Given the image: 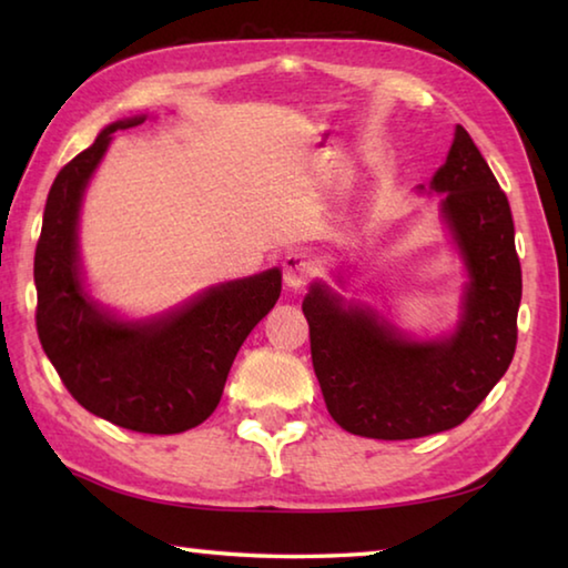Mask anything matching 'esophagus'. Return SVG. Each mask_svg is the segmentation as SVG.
I'll use <instances>...</instances> for the list:
<instances>
[{
  "instance_id": "34e87169",
  "label": "esophagus",
  "mask_w": 568,
  "mask_h": 568,
  "mask_svg": "<svg viewBox=\"0 0 568 568\" xmlns=\"http://www.w3.org/2000/svg\"><path fill=\"white\" fill-rule=\"evenodd\" d=\"M315 273V265L311 261V255H305L303 250H291L283 257V277L287 287H303L307 281H311Z\"/></svg>"
}]
</instances>
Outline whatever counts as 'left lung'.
Instances as JSON below:
<instances>
[{
    "label": "left lung",
    "instance_id": "left-lung-1",
    "mask_svg": "<svg viewBox=\"0 0 568 568\" xmlns=\"http://www.w3.org/2000/svg\"><path fill=\"white\" fill-rule=\"evenodd\" d=\"M430 187L446 192L444 215L470 273L456 335L440 343L406 341L371 311L343 307L325 285H313L303 301L325 406L353 436L408 440L460 426L516 353L521 263L511 207L460 124Z\"/></svg>",
    "mask_w": 568,
    "mask_h": 568
}]
</instances>
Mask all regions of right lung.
Instances as JSON below:
<instances>
[{"label": "right lung", "instance_id": "add662e5", "mask_svg": "<svg viewBox=\"0 0 568 568\" xmlns=\"http://www.w3.org/2000/svg\"><path fill=\"white\" fill-rule=\"evenodd\" d=\"M94 145L57 172L34 250L37 335L72 398L94 416L138 434H182L213 416L230 365L250 331L281 295V271L213 287L165 321L124 325L102 315L77 275V210L82 190L108 150Z\"/></svg>", "mask_w": 568, "mask_h": 568}]
</instances>
